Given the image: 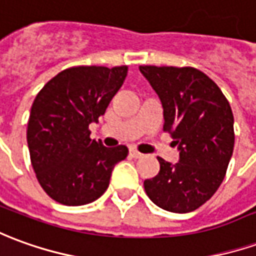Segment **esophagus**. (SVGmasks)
Returning a JSON list of instances; mask_svg holds the SVG:
<instances>
[{
  "mask_svg": "<svg viewBox=\"0 0 256 256\" xmlns=\"http://www.w3.org/2000/svg\"><path fill=\"white\" fill-rule=\"evenodd\" d=\"M130 156L137 159V158H141V156H142V154L138 152V151H136V150H130Z\"/></svg>",
  "mask_w": 256,
  "mask_h": 256,
  "instance_id": "obj_1",
  "label": "esophagus"
}]
</instances>
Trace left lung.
<instances>
[{
    "label": "left lung",
    "mask_w": 256,
    "mask_h": 256,
    "mask_svg": "<svg viewBox=\"0 0 256 256\" xmlns=\"http://www.w3.org/2000/svg\"><path fill=\"white\" fill-rule=\"evenodd\" d=\"M164 108V132L180 158L176 165L159 158V173L144 182L159 208L187 214L214 196L226 176L234 148L230 104L212 78L191 66H140Z\"/></svg>",
    "instance_id": "obj_1"
}]
</instances>
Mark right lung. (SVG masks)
<instances>
[{
	"label": "right lung",
	"instance_id": "add662e5",
	"mask_svg": "<svg viewBox=\"0 0 256 256\" xmlns=\"http://www.w3.org/2000/svg\"><path fill=\"white\" fill-rule=\"evenodd\" d=\"M128 76V66H74L37 94L28 123L32 166L54 201L78 206L98 200L110 186L128 146L106 148L91 140L88 124L105 114Z\"/></svg>",
	"mask_w": 256,
	"mask_h": 256
}]
</instances>
